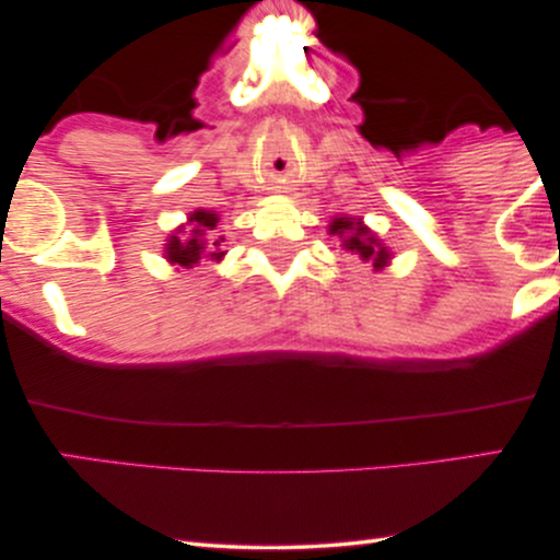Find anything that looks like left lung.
Instances as JSON below:
<instances>
[{
    "mask_svg": "<svg viewBox=\"0 0 560 560\" xmlns=\"http://www.w3.org/2000/svg\"><path fill=\"white\" fill-rule=\"evenodd\" d=\"M329 234L342 240V247L350 249L352 255H358L361 260L374 262V271H382L389 262V249L384 247L382 240H376V234L371 229L363 226L361 218H334Z\"/></svg>",
    "mask_w": 560,
    "mask_h": 560,
    "instance_id": "left-lung-1",
    "label": "left lung"
}]
</instances>
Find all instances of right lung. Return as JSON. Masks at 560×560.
<instances>
[{
  "label": "right lung",
  "mask_w": 560,
  "mask_h": 560,
  "mask_svg": "<svg viewBox=\"0 0 560 560\" xmlns=\"http://www.w3.org/2000/svg\"><path fill=\"white\" fill-rule=\"evenodd\" d=\"M191 231L184 234V229H176L168 236V244H165V258L168 262H176V266L191 268L202 260H221L226 255V249L221 247V240H215L210 231L215 229L218 215L213 210H195L189 215Z\"/></svg>",
  "instance_id": "right-lung-1"
}]
</instances>
